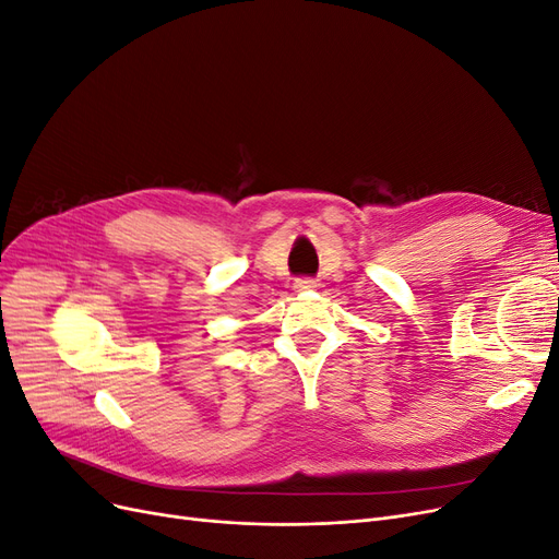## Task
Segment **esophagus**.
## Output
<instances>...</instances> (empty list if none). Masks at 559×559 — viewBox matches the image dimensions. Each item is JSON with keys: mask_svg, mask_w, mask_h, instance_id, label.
<instances>
[{"mask_svg": "<svg viewBox=\"0 0 559 559\" xmlns=\"http://www.w3.org/2000/svg\"><path fill=\"white\" fill-rule=\"evenodd\" d=\"M313 287H316V281H313V278H297V281H295V290H297V293L313 290Z\"/></svg>", "mask_w": 559, "mask_h": 559, "instance_id": "34e87169", "label": "esophagus"}]
</instances>
